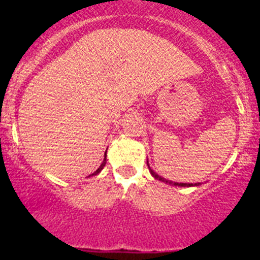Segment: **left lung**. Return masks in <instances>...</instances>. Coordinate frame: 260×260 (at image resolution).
<instances>
[{
    "mask_svg": "<svg viewBox=\"0 0 260 260\" xmlns=\"http://www.w3.org/2000/svg\"><path fill=\"white\" fill-rule=\"evenodd\" d=\"M147 164H148V160H147ZM148 169H150V173L152 174L153 178H156V180H158V181H161V182L168 183V185H172V186H181V187H191V186H199V185H201V183H194V185H192V183H178V182H173V181L165 180V178H162L161 176H158V174L156 173L155 171H152V169H151L150 165H148Z\"/></svg>",
    "mask_w": 260,
    "mask_h": 260,
    "instance_id": "left-lung-1",
    "label": "left lung"
}]
</instances>
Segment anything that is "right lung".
<instances>
[{
  "instance_id": "1",
  "label": "right lung",
  "mask_w": 260,
  "mask_h": 260,
  "mask_svg": "<svg viewBox=\"0 0 260 260\" xmlns=\"http://www.w3.org/2000/svg\"><path fill=\"white\" fill-rule=\"evenodd\" d=\"M105 164H107V151H105V153H104V160H103L102 165H100V167L98 168V171H96L95 173H92V174H91V176H96V174H99V173H100V172L103 171V168L105 167Z\"/></svg>"
}]
</instances>
